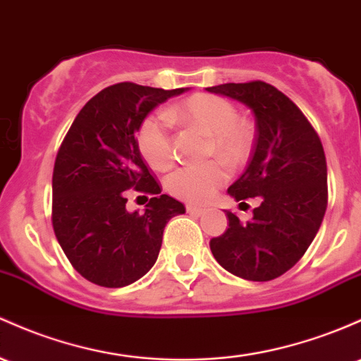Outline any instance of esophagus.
I'll list each match as a JSON object with an SVG mask.
<instances>
[{"instance_id":"34e87169","label":"esophagus","mask_w":361,"mask_h":361,"mask_svg":"<svg viewBox=\"0 0 361 361\" xmlns=\"http://www.w3.org/2000/svg\"><path fill=\"white\" fill-rule=\"evenodd\" d=\"M187 212H190V214H197V216H202V214L207 212V209H205V207H199V205L188 204V205H187Z\"/></svg>"}]
</instances>
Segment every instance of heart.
<instances>
[{
	"instance_id": "obj_1",
	"label": "heart",
	"mask_w": 361,
	"mask_h": 361,
	"mask_svg": "<svg viewBox=\"0 0 361 361\" xmlns=\"http://www.w3.org/2000/svg\"><path fill=\"white\" fill-rule=\"evenodd\" d=\"M169 120L207 133L204 154L219 157L229 168H238L250 157L255 132L247 118L226 97L197 92L168 109ZM137 145L142 157L156 169H168L174 161L173 138L168 121L159 114H149L140 123ZM228 180V171L219 161L187 164L176 169L168 180V190L178 199L207 202Z\"/></svg>"
}]
</instances>
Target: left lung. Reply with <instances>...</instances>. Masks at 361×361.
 <instances>
[{
    "label": "left lung",
    "mask_w": 361,
    "mask_h": 361,
    "mask_svg": "<svg viewBox=\"0 0 361 361\" xmlns=\"http://www.w3.org/2000/svg\"><path fill=\"white\" fill-rule=\"evenodd\" d=\"M243 102L255 114L250 162L228 188L236 202L259 197L252 221L226 211L229 226L211 240L228 272L248 281H271L298 262L314 241L327 209V162L322 142L298 106L262 80L209 87Z\"/></svg>",
    "instance_id": "obj_1"
}]
</instances>
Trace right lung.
Wrapping results in <instances>:
<instances>
[{
	"label": "right lung",
	"mask_w": 361,
	"mask_h": 361,
	"mask_svg": "<svg viewBox=\"0 0 361 361\" xmlns=\"http://www.w3.org/2000/svg\"><path fill=\"white\" fill-rule=\"evenodd\" d=\"M185 90L109 85L80 109L63 138L54 161L51 221L75 271L97 286L123 288L147 274L164 226L185 214L181 202L161 195L135 138L150 111ZM130 188L153 195L144 214L126 211Z\"/></svg>",
	"instance_id": "1"
}]
</instances>
